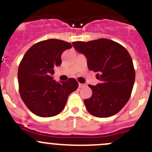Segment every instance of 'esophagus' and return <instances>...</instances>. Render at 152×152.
Masks as SVG:
<instances>
[{
	"label": "esophagus",
	"instance_id": "esophagus-1",
	"mask_svg": "<svg viewBox=\"0 0 152 152\" xmlns=\"http://www.w3.org/2000/svg\"><path fill=\"white\" fill-rule=\"evenodd\" d=\"M85 84H79V88H83L85 87Z\"/></svg>",
	"mask_w": 152,
	"mask_h": 152
}]
</instances>
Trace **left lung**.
I'll use <instances>...</instances> for the list:
<instances>
[{
  "label": "left lung",
  "instance_id": "1",
  "mask_svg": "<svg viewBox=\"0 0 152 152\" xmlns=\"http://www.w3.org/2000/svg\"><path fill=\"white\" fill-rule=\"evenodd\" d=\"M75 49L88 59L89 70L97 72L100 84L88 85L92 96L84 100L88 112L96 117L112 116L129 100L135 72L133 62L125 47L107 39L74 42Z\"/></svg>",
  "mask_w": 152,
  "mask_h": 152
}]
</instances>
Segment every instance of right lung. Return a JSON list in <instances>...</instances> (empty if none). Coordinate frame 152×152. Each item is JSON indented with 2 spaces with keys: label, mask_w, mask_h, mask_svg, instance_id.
<instances>
[{
  "label": "right lung",
  "mask_w": 152,
  "mask_h": 152,
  "mask_svg": "<svg viewBox=\"0 0 152 152\" xmlns=\"http://www.w3.org/2000/svg\"><path fill=\"white\" fill-rule=\"evenodd\" d=\"M72 47L63 40H44L30 47L21 60L17 74L19 92L36 116L51 117L60 113L70 94L78 88L75 79L57 83L52 77L54 67L61 64L62 52Z\"/></svg>",
  "instance_id": "right-lung-1"
}]
</instances>
